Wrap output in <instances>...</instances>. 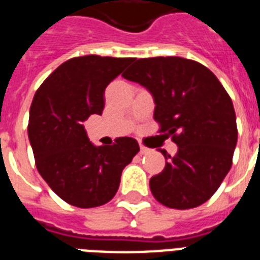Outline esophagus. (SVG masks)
<instances>
[{
  "label": "esophagus",
  "instance_id": "obj_1",
  "mask_svg": "<svg viewBox=\"0 0 260 260\" xmlns=\"http://www.w3.org/2000/svg\"><path fill=\"white\" fill-rule=\"evenodd\" d=\"M149 151H150V149H147V147H145V146H142V145H141V147H140L141 154H147Z\"/></svg>",
  "mask_w": 260,
  "mask_h": 260
}]
</instances>
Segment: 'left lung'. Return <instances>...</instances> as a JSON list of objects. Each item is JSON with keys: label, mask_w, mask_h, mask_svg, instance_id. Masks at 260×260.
<instances>
[{"label": "left lung", "mask_w": 260, "mask_h": 260, "mask_svg": "<svg viewBox=\"0 0 260 260\" xmlns=\"http://www.w3.org/2000/svg\"><path fill=\"white\" fill-rule=\"evenodd\" d=\"M154 101V119L178 146L161 173L150 178L155 200L174 209L211 199L231 169L238 142L234 105L219 79L193 60L166 56L138 59L126 74Z\"/></svg>", "instance_id": "obj_1"}]
</instances>
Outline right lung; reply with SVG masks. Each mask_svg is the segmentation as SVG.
I'll return each instance as SVG.
<instances>
[{
    "instance_id": "right-lung-1",
    "label": "right lung",
    "mask_w": 260,
    "mask_h": 260,
    "mask_svg": "<svg viewBox=\"0 0 260 260\" xmlns=\"http://www.w3.org/2000/svg\"><path fill=\"white\" fill-rule=\"evenodd\" d=\"M133 57L82 56L67 60L41 84L29 111L28 137L41 177L68 204L94 208L109 203L120 174L140 151L134 138L94 146L83 122L105 107L106 87Z\"/></svg>"
}]
</instances>
